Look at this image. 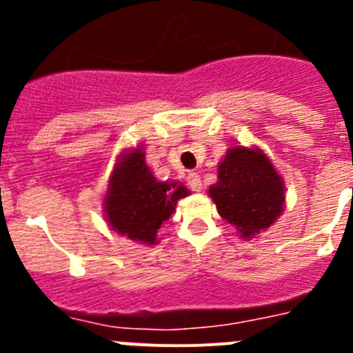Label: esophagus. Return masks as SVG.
Listing matches in <instances>:
<instances>
[{
  "instance_id": "obj_1",
  "label": "esophagus",
  "mask_w": 353,
  "mask_h": 353,
  "mask_svg": "<svg viewBox=\"0 0 353 353\" xmlns=\"http://www.w3.org/2000/svg\"><path fill=\"white\" fill-rule=\"evenodd\" d=\"M187 185L191 191H201V176H199L196 171H191V173H187Z\"/></svg>"
}]
</instances>
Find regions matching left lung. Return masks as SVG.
Masks as SVG:
<instances>
[{"label":"left lung","mask_w":353,"mask_h":353,"mask_svg":"<svg viewBox=\"0 0 353 353\" xmlns=\"http://www.w3.org/2000/svg\"><path fill=\"white\" fill-rule=\"evenodd\" d=\"M283 180L258 150L235 146L219 164V180L208 189L223 219L249 239L283 212Z\"/></svg>","instance_id":"1"}]
</instances>
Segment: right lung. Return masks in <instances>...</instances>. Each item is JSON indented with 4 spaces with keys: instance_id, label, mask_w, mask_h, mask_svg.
Wrapping results in <instances>:
<instances>
[{
    "instance_id": "add662e5",
    "label": "right lung",
    "mask_w": 353,
    "mask_h": 353,
    "mask_svg": "<svg viewBox=\"0 0 353 353\" xmlns=\"http://www.w3.org/2000/svg\"><path fill=\"white\" fill-rule=\"evenodd\" d=\"M189 194L183 185L157 182L141 148L123 155L111 176L105 215L114 232L143 244H155L157 232L170 219L174 205Z\"/></svg>"
}]
</instances>
